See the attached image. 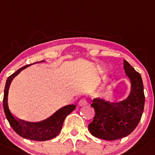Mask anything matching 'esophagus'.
<instances>
[{
	"label": "esophagus",
	"instance_id": "obj_1",
	"mask_svg": "<svg viewBox=\"0 0 155 155\" xmlns=\"http://www.w3.org/2000/svg\"><path fill=\"white\" fill-rule=\"evenodd\" d=\"M87 104V99L83 98L82 99H80L79 102V105H80V106H84V105H86Z\"/></svg>",
	"mask_w": 155,
	"mask_h": 155
}]
</instances>
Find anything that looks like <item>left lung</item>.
Listing matches in <instances>:
<instances>
[{
    "mask_svg": "<svg viewBox=\"0 0 155 155\" xmlns=\"http://www.w3.org/2000/svg\"><path fill=\"white\" fill-rule=\"evenodd\" d=\"M123 64L125 73L131 83L128 98L117 103L95 99L91 105L95 110V116L88 125L89 131L93 136L105 140H115L129 135L140 121L144 109L145 95L140 74L125 60Z\"/></svg>",
    "mask_w": 155,
    "mask_h": 155,
    "instance_id": "left-lung-1",
    "label": "left lung"
}]
</instances>
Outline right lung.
<instances>
[{"label": "right lung", "instance_id": "right-lung-1", "mask_svg": "<svg viewBox=\"0 0 155 155\" xmlns=\"http://www.w3.org/2000/svg\"><path fill=\"white\" fill-rule=\"evenodd\" d=\"M42 61H41L40 62H42ZM31 64H32L24 66L8 77L6 85H5L4 99H3L4 113L9 125L19 136L26 139L35 141L49 140L56 137L59 134L62 128L64 119L76 108V106L75 105H66L57 110L56 113L53 114L49 118L43 121L38 122V123H29V122L19 120L17 117L13 116L9 110L7 103L8 91H9V86L13 78L17 76L22 70L25 69Z\"/></svg>", "mask_w": 155, "mask_h": 155}]
</instances>
